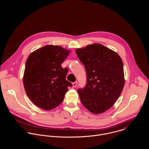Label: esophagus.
<instances>
[{"label": "esophagus", "instance_id": "34e87169", "mask_svg": "<svg viewBox=\"0 0 149 149\" xmlns=\"http://www.w3.org/2000/svg\"><path fill=\"white\" fill-rule=\"evenodd\" d=\"M77 86V81L74 82L72 83V86H73V87H76Z\"/></svg>", "mask_w": 149, "mask_h": 149}]
</instances>
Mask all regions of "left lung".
<instances>
[{
    "mask_svg": "<svg viewBox=\"0 0 149 149\" xmlns=\"http://www.w3.org/2000/svg\"><path fill=\"white\" fill-rule=\"evenodd\" d=\"M75 52L87 74L86 86L77 90L82 104L94 114L108 110L120 95L124 86L120 56L100 44L77 49Z\"/></svg>",
    "mask_w": 149,
    "mask_h": 149,
    "instance_id": "obj_1",
    "label": "left lung"
}]
</instances>
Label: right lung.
I'll use <instances>...</instances> for the list:
<instances>
[{
  "label": "right lung",
  "mask_w": 149,
  "mask_h": 149,
  "mask_svg": "<svg viewBox=\"0 0 149 149\" xmlns=\"http://www.w3.org/2000/svg\"><path fill=\"white\" fill-rule=\"evenodd\" d=\"M70 51L47 45L29 55L25 65L24 86L26 95L36 106L52 110L63 100L71 82L66 80L68 70L61 66Z\"/></svg>",
  "instance_id": "obj_1"
}]
</instances>
